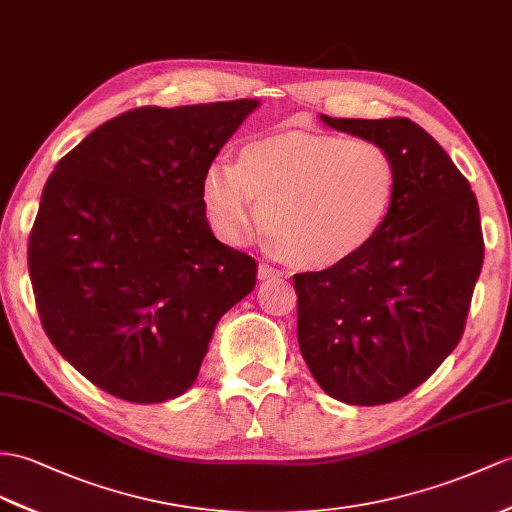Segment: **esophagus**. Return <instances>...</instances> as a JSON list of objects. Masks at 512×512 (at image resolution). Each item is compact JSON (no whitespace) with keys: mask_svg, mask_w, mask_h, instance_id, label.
<instances>
[{"mask_svg":"<svg viewBox=\"0 0 512 512\" xmlns=\"http://www.w3.org/2000/svg\"><path fill=\"white\" fill-rule=\"evenodd\" d=\"M278 276H282L280 269L271 267L269 263H260V265H258V278H260V280H269V278H278Z\"/></svg>","mask_w":512,"mask_h":512,"instance_id":"esophagus-1","label":"esophagus"}]
</instances>
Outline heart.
<instances>
[{
  "label": "heart",
  "instance_id": "heart-1",
  "mask_svg": "<svg viewBox=\"0 0 512 512\" xmlns=\"http://www.w3.org/2000/svg\"><path fill=\"white\" fill-rule=\"evenodd\" d=\"M395 191L397 165L380 143L302 130L247 141L236 165L215 162L202 182L221 239L245 241L260 215L273 252L304 269L356 256L382 228Z\"/></svg>",
  "mask_w": 512,
  "mask_h": 512
}]
</instances>
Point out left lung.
Here are the masks:
<instances>
[{
    "label": "left lung",
    "instance_id": "1",
    "mask_svg": "<svg viewBox=\"0 0 512 512\" xmlns=\"http://www.w3.org/2000/svg\"><path fill=\"white\" fill-rule=\"evenodd\" d=\"M321 119L389 149L397 191L356 256L293 276L299 352L334 400L389 404L426 382L463 336L484 260L478 199L415 121Z\"/></svg>",
    "mask_w": 512,
    "mask_h": 512
}]
</instances>
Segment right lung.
Instances as JSON below:
<instances>
[{"instance_id": "obj_1", "label": "right lung", "mask_w": 512, "mask_h": 512, "mask_svg": "<svg viewBox=\"0 0 512 512\" xmlns=\"http://www.w3.org/2000/svg\"><path fill=\"white\" fill-rule=\"evenodd\" d=\"M256 99L141 106L58 160L28 243L43 330L99 389L158 404L195 382L256 260L215 239L204 173Z\"/></svg>"}]
</instances>
